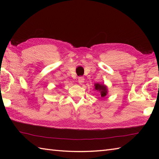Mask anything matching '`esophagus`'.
<instances>
[{
	"mask_svg": "<svg viewBox=\"0 0 159 159\" xmlns=\"http://www.w3.org/2000/svg\"><path fill=\"white\" fill-rule=\"evenodd\" d=\"M78 81L80 84H83L85 81V79H84L83 76H79V79H78Z\"/></svg>",
	"mask_w": 159,
	"mask_h": 159,
	"instance_id": "esophagus-1",
	"label": "esophagus"
}]
</instances>
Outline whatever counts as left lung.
Segmentation results:
<instances>
[{"label": "left lung", "mask_w": 159, "mask_h": 159, "mask_svg": "<svg viewBox=\"0 0 159 159\" xmlns=\"http://www.w3.org/2000/svg\"><path fill=\"white\" fill-rule=\"evenodd\" d=\"M95 89L96 91L100 92L101 97H104L107 95V87L104 86V85H102V84H99V83L95 84Z\"/></svg>", "instance_id": "left-lung-1"}]
</instances>
